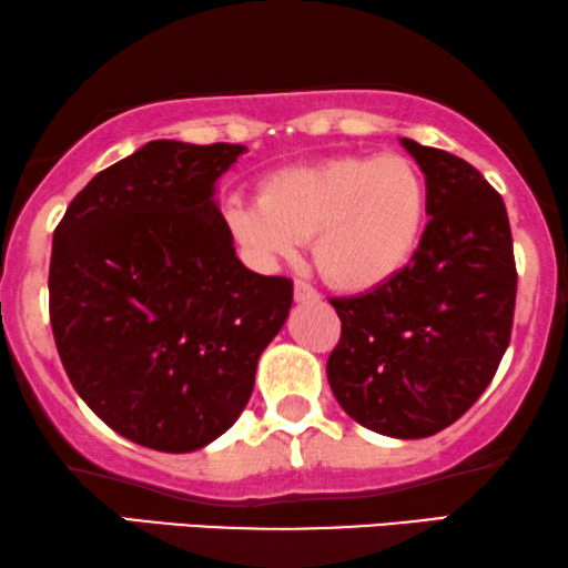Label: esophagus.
<instances>
[{
  "instance_id": "34e87169",
  "label": "esophagus",
  "mask_w": 568,
  "mask_h": 568,
  "mask_svg": "<svg viewBox=\"0 0 568 568\" xmlns=\"http://www.w3.org/2000/svg\"><path fill=\"white\" fill-rule=\"evenodd\" d=\"M293 298H296L298 304H308V301H320V293L308 283H304V280H296V285H293Z\"/></svg>"
}]
</instances>
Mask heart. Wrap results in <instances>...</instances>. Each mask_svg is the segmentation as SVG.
Segmentation results:
<instances>
[{
	"mask_svg": "<svg viewBox=\"0 0 568 568\" xmlns=\"http://www.w3.org/2000/svg\"><path fill=\"white\" fill-rule=\"evenodd\" d=\"M427 206V181L408 156H333L275 172L262 199H231L225 222L264 264L293 260L312 239L314 264L333 288L369 293L412 264Z\"/></svg>",
	"mask_w": 568,
	"mask_h": 568,
	"instance_id": "b5f03b06",
	"label": "heart"
}]
</instances>
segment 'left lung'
Segmentation results:
<instances>
[{
	"instance_id": "8db88e82",
	"label": "left lung",
	"mask_w": 568,
	"mask_h": 568,
	"mask_svg": "<svg viewBox=\"0 0 568 568\" xmlns=\"http://www.w3.org/2000/svg\"><path fill=\"white\" fill-rule=\"evenodd\" d=\"M400 143L425 172L429 222L396 280L329 301L343 327L327 379L358 425L416 440L454 425L490 385L511 341L516 264L506 204L483 172Z\"/></svg>"
}]
</instances>
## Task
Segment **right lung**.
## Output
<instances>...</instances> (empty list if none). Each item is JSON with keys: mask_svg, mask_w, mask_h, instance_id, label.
Returning a JSON list of instances; mask_svg holds the SVG:
<instances>
[{"mask_svg": "<svg viewBox=\"0 0 568 568\" xmlns=\"http://www.w3.org/2000/svg\"><path fill=\"white\" fill-rule=\"evenodd\" d=\"M239 143L149 141L93 175L54 231L49 320L75 393L143 448L191 454L235 425L293 283L235 256L217 178Z\"/></svg>", "mask_w": 568, "mask_h": 568, "instance_id": "1", "label": "right lung"}]
</instances>
